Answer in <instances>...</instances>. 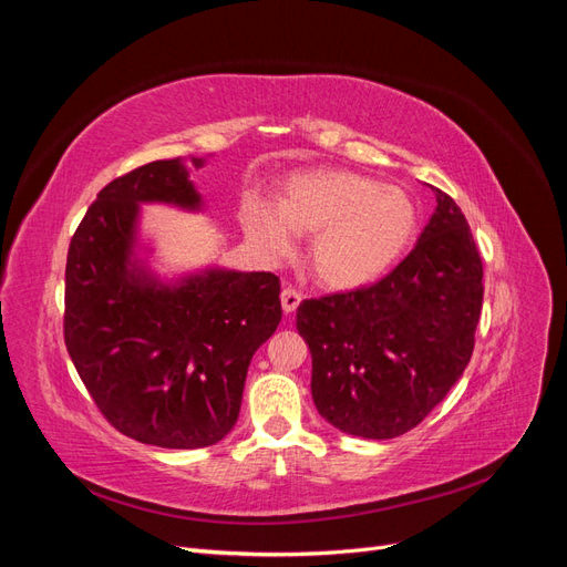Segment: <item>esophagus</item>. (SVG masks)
Wrapping results in <instances>:
<instances>
[{"label":"esophagus","instance_id":"34e87169","mask_svg":"<svg viewBox=\"0 0 567 567\" xmlns=\"http://www.w3.org/2000/svg\"><path fill=\"white\" fill-rule=\"evenodd\" d=\"M300 302H302V293H300L298 288H293V286H286V288L281 290V307H284V312H286V315L296 312Z\"/></svg>","mask_w":567,"mask_h":567}]
</instances>
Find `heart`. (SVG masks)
<instances>
[{
	"label": "heart",
	"mask_w": 567,
	"mask_h": 567,
	"mask_svg": "<svg viewBox=\"0 0 567 567\" xmlns=\"http://www.w3.org/2000/svg\"><path fill=\"white\" fill-rule=\"evenodd\" d=\"M250 241L271 257L293 250V231L315 234L310 269L329 288L379 281L419 231V205L406 188L350 173L312 169L288 177L281 203L248 196L241 208Z\"/></svg>",
	"instance_id": "obj_1"
}]
</instances>
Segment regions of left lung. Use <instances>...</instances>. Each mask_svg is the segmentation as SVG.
<instances>
[{"instance_id":"left-lung-1","label":"left lung","mask_w":567,"mask_h":567,"mask_svg":"<svg viewBox=\"0 0 567 567\" xmlns=\"http://www.w3.org/2000/svg\"><path fill=\"white\" fill-rule=\"evenodd\" d=\"M431 188L437 208L388 277L298 307V331L312 352V400L348 435L409 433L471 362L483 260L454 198Z\"/></svg>"}]
</instances>
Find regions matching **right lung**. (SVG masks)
<instances>
[{"label": "right lung", "mask_w": 567, "mask_h": 567, "mask_svg": "<svg viewBox=\"0 0 567 567\" xmlns=\"http://www.w3.org/2000/svg\"><path fill=\"white\" fill-rule=\"evenodd\" d=\"M140 203L198 210L200 196L179 158L101 188L68 248L65 348L115 431L165 450L210 447L234 427L250 359L281 321V284L227 269L161 284L132 262Z\"/></svg>", "instance_id": "add662e5"}]
</instances>
